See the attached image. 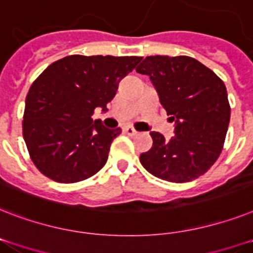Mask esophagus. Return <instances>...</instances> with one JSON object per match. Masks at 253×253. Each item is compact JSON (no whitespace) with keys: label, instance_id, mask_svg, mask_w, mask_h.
I'll use <instances>...</instances> for the list:
<instances>
[{"label":"esophagus","instance_id":"obj_1","mask_svg":"<svg viewBox=\"0 0 253 253\" xmlns=\"http://www.w3.org/2000/svg\"><path fill=\"white\" fill-rule=\"evenodd\" d=\"M123 132L127 133V135H130V136H133V135H136L137 131L133 128V127L131 126H126L125 128H123Z\"/></svg>","mask_w":253,"mask_h":253}]
</instances>
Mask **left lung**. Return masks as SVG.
Returning <instances> with one entry per match:
<instances>
[{
    "instance_id": "left-lung-1",
    "label": "left lung",
    "mask_w": 253,
    "mask_h": 253,
    "mask_svg": "<svg viewBox=\"0 0 253 253\" xmlns=\"http://www.w3.org/2000/svg\"><path fill=\"white\" fill-rule=\"evenodd\" d=\"M148 75L174 121L170 140L152 131L141 165L160 179L184 183L207 173L221 155L230 122L225 84L212 70L187 55H149L136 67Z\"/></svg>"
}]
</instances>
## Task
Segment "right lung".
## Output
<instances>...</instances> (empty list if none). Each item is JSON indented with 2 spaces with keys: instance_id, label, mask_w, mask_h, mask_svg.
I'll use <instances>...</instances> for the list:
<instances>
[{
  "instance_id": "right-lung-1",
  "label": "right lung",
  "mask_w": 253,
  "mask_h": 253,
  "mask_svg": "<svg viewBox=\"0 0 253 253\" xmlns=\"http://www.w3.org/2000/svg\"><path fill=\"white\" fill-rule=\"evenodd\" d=\"M141 57L67 55L53 62L31 85L23 137L31 160L45 176L75 183L106 164L121 128L92 121L94 109L108 110L121 80Z\"/></svg>"
}]
</instances>
